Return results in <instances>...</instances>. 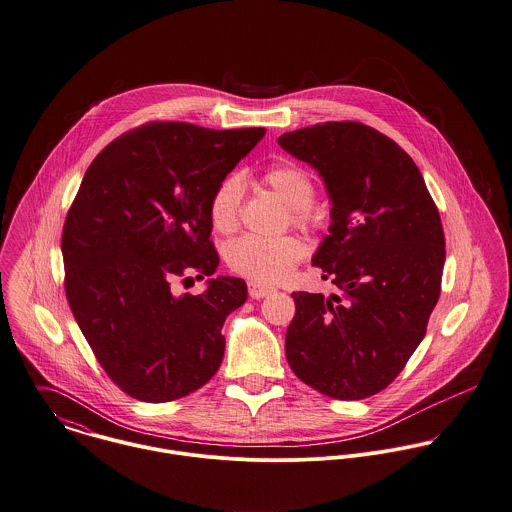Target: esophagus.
<instances>
[{
	"label": "esophagus",
	"instance_id": "34e87169",
	"mask_svg": "<svg viewBox=\"0 0 512 512\" xmlns=\"http://www.w3.org/2000/svg\"><path fill=\"white\" fill-rule=\"evenodd\" d=\"M273 293V287H267V285H259V283H249V297L251 299H263L267 295Z\"/></svg>",
	"mask_w": 512,
	"mask_h": 512
}]
</instances>
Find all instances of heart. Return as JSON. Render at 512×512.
<instances>
[{
    "instance_id": "heart-1",
    "label": "heart",
    "mask_w": 512,
    "mask_h": 512,
    "mask_svg": "<svg viewBox=\"0 0 512 512\" xmlns=\"http://www.w3.org/2000/svg\"><path fill=\"white\" fill-rule=\"evenodd\" d=\"M261 180L289 207L293 225L307 231L322 225L324 215L312 204L314 182L303 166L293 162L273 164L263 172ZM239 204L241 180L237 176H229L215 188L209 200V221L217 233L231 235L239 227ZM303 257L305 243L293 235L279 239L241 237L225 249L227 267L233 273L261 285L285 279Z\"/></svg>"
}]
</instances>
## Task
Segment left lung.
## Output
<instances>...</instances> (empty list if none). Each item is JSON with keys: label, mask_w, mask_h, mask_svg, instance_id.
<instances>
[{"label": "left lung", "mask_w": 512, "mask_h": 512, "mask_svg": "<svg viewBox=\"0 0 512 512\" xmlns=\"http://www.w3.org/2000/svg\"><path fill=\"white\" fill-rule=\"evenodd\" d=\"M277 142L324 180L332 223L312 265L342 293H293L289 366L328 398H370L404 370L437 305V205L409 154L362 122H322Z\"/></svg>", "instance_id": "left-lung-1"}]
</instances>
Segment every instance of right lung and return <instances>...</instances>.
<instances>
[{
  "mask_svg": "<svg viewBox=\"0 0 512 512\" xmlns=\"http://www.w3.org/2000/svg\"><path fill=\"white\" fill-rule=\"evenodd\" d=\"M265 132L148 122L89 166L61 237L65 293L99 364L130 398H184L221 366V326L247 301V285L211 279L219 255L209 200ZM188 272L210 277L205 294L171 293V279Z\"/></svg>",
  "mask_w": 512,
  "mask_h": 512,
  "instance_id": "1",
  "label": "right lung"
}]
</instances>
